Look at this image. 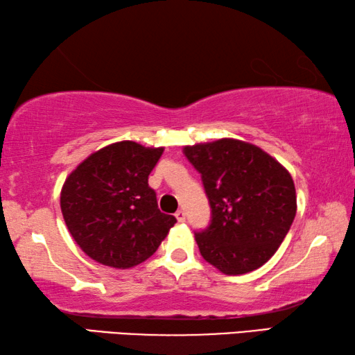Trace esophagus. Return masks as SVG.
I'll return each instance as SVG.
<instances>
[{
  "instance_id": "34e87169",
  "label": "esophagus",
  "mask_w": 355,
  "mask_h": 355,
  "mask_svg": "<svg viewBox=\"0 0 355 355\" xmlns=\"http://www.w3.org/2000/svg\"><path fill=\"white\" fill-rule=\"evenodd\" d=\"M185 218H187V215H185L184 210H178V212H176V220H178L179 223H184Z\"/></svg>"
}]
</instances>
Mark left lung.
<instances>
[{
	"label": "left lung",
	"instance_id": "1",
	"mask_svg": "<svg viewBox=\"0 0 355 355\" xmlns=\"http://www.w3.org/2000/svg\"><path fill=\"white\" fill-rule=\"evenodd\" d=\"M201 174L212 209L207 229L195 234L201 256L229 276L268 262L296 215L290 173L251 143L220 139L184 146Z\"/></svg>",
	"mask_w": 355,
	"mask_h": 355
}]
</instances>
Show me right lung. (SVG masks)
I'll return each instance as SVG.
<instances>
[{
    "label": "right lung",
    "instance_id": "obj_1",
    "mask_svg": "<svg viewBox=\"0 0 355 355\" xmlns=\"http://www.w3.org/2000/svg\"><path fill=\"white\" fill-rule=\"evenodd\" d=\"M164 148L124 140L90 154L65 179L60 209L87 256L112 268H130L157 251L174 226L162 214L148 176Z\"/></svg>",
    "mask_w": 355,
    "mask_h": 355
}]
</instances>
